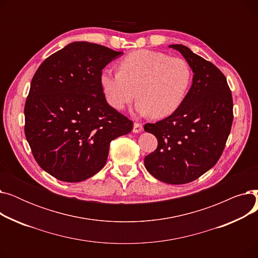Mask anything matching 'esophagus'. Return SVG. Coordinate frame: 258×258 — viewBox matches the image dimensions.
Returning a JSON list of instances; mask_svg holds the SVG:
<instances>
[{"label":"esophagus","mask_w":258,"mask_h":258,"mask_svg":"<svg viewBox=\"0 0 258 258\" xmlns=\"http://www.w3.org/2000/svg\"><path fill=\"white\" fill-rule=\"evenodd\" d=\"M143 131V125L141 123H135L134 127H133V132L134 133H141Z\"/></svg>","instance_id":"obj_1"}]
</instances>
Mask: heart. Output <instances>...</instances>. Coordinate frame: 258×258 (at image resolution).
I'll return each instance as SVG.
<instances>
[{
  "label": "heart",
  "instance_id": "heart-1",
  "mask_svg": "<svg viewBox=\"0 0 258 258\" xmlns=\"http://www.w3.org/2000/svg\"><path fill=\"white\" fill-rule=\"evenodd\" d=\"M191 78V68L185 59L138 50L120 61L119 72L103 70L100 86L115 110L123 111L137 97L136 111L140 115L163 118L182 104Z\"/></svg>",
  "mask_w": 258,
  "mask_h": 258
}]
</instances>
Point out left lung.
Returning <instances> with one entry per match:
<instances>
[{
  "instance_id": "1",
  "label": "left lung",
  "mask_w": 258,
  "mask_h": 258,
  "mask_svg": "<svg viewBox=\"0 0 258 258\" xmlns=\"http://www.w3.org/2000/svg\"><path fill=\"white\" fill-rule=\"evenodd\" d=\"M179 51L194 72L182 104L167 118L146 123L158 147L147 155V171L167 184H186L212 168L225 148L233 121V101L225 75L212 62L183 45Z\"/></svg>"
}]
</instances>
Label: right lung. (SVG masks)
<instances>
[{
  "label": "right lung",
  "mask_w": 258,
  "mask_h": 258,
  "mask_svg": "<svg viewBox=\"0 0 258 258\" xmlns=\"http://www.w3.org/2000/svg\"><path fill=\"white\" fill-rule=\"evenodd\" d=\"M123 52L74 42L38 67L25 103V135L37 164L63 182L85 181L103 168L112 140L133 121L106 102L102 69Z\"/></svg>",
  "instance_id": "obj_1"
}]
</instances>
